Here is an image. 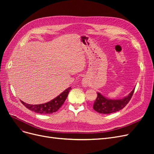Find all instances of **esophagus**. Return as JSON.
Returning <instances> with one entry per match:
<instances>
[{
  "label": "esophagus",
  "mask_w": 154,
  "mask_h": 154,
  "mask_svg": "<svg viewBox=\"0 0 154 154\" xmlns=\"http://www.w3.org/2000/svg\"><path fill=\"white\" fill-rule=\"evenodd\" d=\"M82 85L84 87H86L88 86V82H87V80H86L85 78L83 79L82 81Z\"/></svg>",
  "instance_id": "1"
}]
</instances>
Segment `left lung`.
Instances as JSON below:
<instances>
[{"label": "left lung", "instance_id": "1", "mask_svg": "<svg viewBox=\"0 0 154 154\" xmlns=\"http://www.w3.org/2000/svg\"><path fill=\"white\" fill-rule=\"evenodd\" d=\"M134 90L135 88L127 96L119 100L108 99L100 92H97V96L93 105V109L100 114H110L118 112L128 104L134 94Z\"/></svg>", "mask_w": 154, "mask_h": 154}]
</instances>
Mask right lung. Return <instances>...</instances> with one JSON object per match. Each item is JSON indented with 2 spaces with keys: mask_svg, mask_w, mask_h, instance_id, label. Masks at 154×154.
I'll use <instances>...</instances> for the list:
<instances>
[{
  "mask_svg": "<svg viewBox=\"0 0 154 154\" xmlns=\"http://www.w3.org/2000/svg\"><path fill=\"white\" fill-rule=\"evenodd\" d=\"M71 90V87H70L62 92L59 96L56 97L53 100H51L48 103L39 104V105H30L26 103L25 102L20 100L21 103L24 105L27 109L30 110L34 111L36 113L46 114H52L57 112L63 103L66 101L67 97L69 94V92Z\"/></svg>",
  "mask_w": 154,
  "mask_h": 154,
  "instance_id": "add662e5",
  "label": "right lung"
}]
</instances>
